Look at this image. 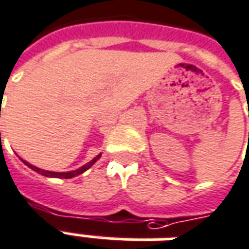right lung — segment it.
<instances>
[{"label": "right lung", "mask_w": 249, "mask_h": 249, "mask_svg": "<svg viewBox=\"0 0 249 249\" xmlns=\"http://www.w3.org/2000/svg\"><path fill=\"white\" fill-rule=\"evenodd\" d=\"M101 158V154L97 155L93 160H90L89 163H86L85 166H82L81 168H76V170H72V171H69V173H55V171H47V170H41V168H39V167L36 166H32L31 163H28V161L22 160L25 164H27L29 168H32L34 171H36V173L41 174V175H44V177H48V178H66V179H70V178H74V177H76V175H81L82 173H85L86 170H89L90 167L94 164L95 161L98 160Z\"/></svg>", "instance_id": "1"}]
</instances>
